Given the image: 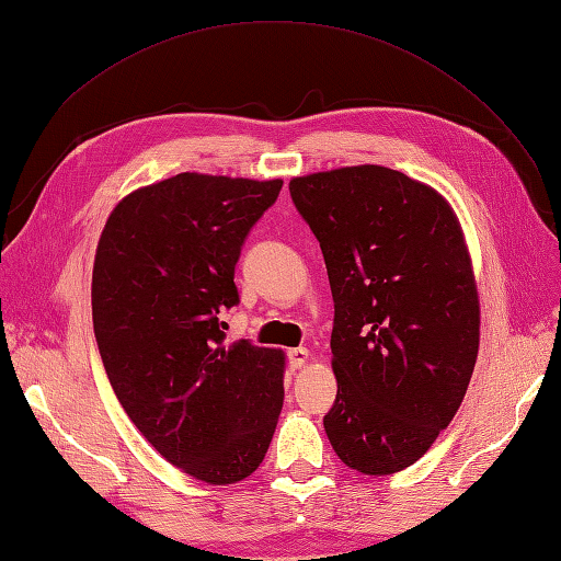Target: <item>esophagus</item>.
<instances>
[{"mask_svg": "<svg viewBox=\"0 0 561 561\" xmlns=\"http://www.w3.org/2000/svg\"><path fill=\"white\" fill-rule=\"evenodd\" d=\"M309 348H304V346H299V348H290L287 351V363H290V367L293 369H299V367H304L309 363Z\"/></svg>", "mask_w": 561, "mask_h": 561, "instance_id": "34e87169", "label": "esophagus"}]
</instances>
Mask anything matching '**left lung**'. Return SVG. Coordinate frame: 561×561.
Masks as SVG:
<instances>
[{"mask_svg": "<svg viewBox=\"0 0 561 561\" xmlns=\"http://www.w3.org/2000/svg\"><path fill=\"white\" fill-rule=\"evenodd\" d=\"M334 299L332 449L365 474L428 451L468 390L480 301L461 227L431 186L383 165L290 182Z\"/></svg>", "mask_w": 561, "mask_h": 561, "instance_id": "1", "label": "left lung"}]
</instances>
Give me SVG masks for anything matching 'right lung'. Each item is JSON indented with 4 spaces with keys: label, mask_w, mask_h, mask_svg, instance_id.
<instances>
[{
    "label": "right lung",
    "mask_w": 561,
    "mask_h": 561,
    "mask_svg": "<svg viewBox=\"0 0 561 561\" xmlns=\"http://www.w3.org/2000/svg\"><path fill=\"white\" fill-rule=\"evenodd\" d=\"M283 180L180 173L112 210L93 266V332L124 412L208 484L260 468L283 410V353L227 346L233 271Z\"/></svg>",
    "instance_id": "1"
}]
</instances>
